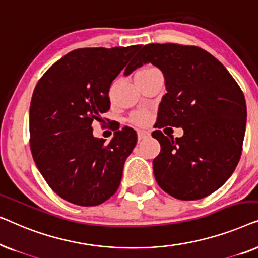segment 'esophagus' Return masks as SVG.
Segmentation results:
<instances>
[{
    "instance_id": "obj_1",
    "label": "esophagus",
    "mask_w": 258,
    "mask_h": 258,
    "mask_svg": "<svg viewBox=\"0 0 258 258\" xmlns=\"http://www.w3.org/2000/svg\"><path fill=\"white\" fill-rule=\"evenodd\" d=\"M149 136H150V133L146 132V130H139V132H137V139H139V141L146 140Z\"/></svg>"
}]
</instances>
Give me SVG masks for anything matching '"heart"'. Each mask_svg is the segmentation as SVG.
<instances>
[{
	"label": "heart",
	"mask_w": 258,
	"mask_h": 258,
	"mask_svg": "<svg viewBox=\"0 0 258 258\" xmlns=\"http://www.w3.org/2000/svg\"><path fill=\"white\" fill-rule=\"evenodd\" d=\"M158 72H160V70L155 68V67H143V68H141L140 70H137L136 72V75H135L136 81L139 82L140 86H142V84L148 82V81H149L151 77H153L155 74H157ZM114 86L115 84H112L111 86V90L112 88H114ZM129 122L136 126H146L149 124L150 122V112L148 110H144V109L134 111L133 114L130 115Z\"/></svg>",
	"instance_id": "obj_1"
}]
</instances>
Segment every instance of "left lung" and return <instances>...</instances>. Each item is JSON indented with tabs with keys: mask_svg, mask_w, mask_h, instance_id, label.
<instances>
[{
	"mask_svg": "<svg viewBox=\"0 0 258 258\" xmlns=\"http://www.w3.org/2000/svg\"><path fill=\"white\" fill-rule=\"evenodd\" d=\"M148 62L162 70L168 90L151 134L161 144L155 178L175 199H203L228 181L241 158L244 95L225 67L196 45L147 44L124 74ZM168 125L182 126L185 134L165 137L159 129Z\"/></svg>",
	"mask_w": 258,
	"mask_h": 258,
	"instance_id": "obj_1",
	"label": "left lung"
}]
</instances>
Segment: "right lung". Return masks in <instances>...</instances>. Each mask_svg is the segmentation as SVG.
<instances>
[{
    "instance_id": "1",
    "label": "right lung",
    "mask_w": 258,
    "mask_h": 258,
    "mask_svg": "<svg viewBox=\"0 0 258 258\" xmlns=\"http://www.w3.org/2000/svg\"><path fill=\"white\" fill-rule=\"evenodd\" d=\"M142 45L81 48L43 74L29 111L30 150L48 185L63 200L82 207L102 204L117 191L123 165L136 146L129 126L105 143L91 124L110 109L112 81Z\"/></svg>"
}]
</instances>
